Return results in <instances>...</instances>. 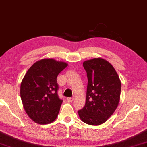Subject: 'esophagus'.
Listing matches in <instances>:
<instances>
[{"label": "esophagus", "instance_id": "esophagus-1", "mask_svg": "<svg viewBox=\"0 0 147 147\" xmlns=\"http://www.w3.org/2000/svg\"><path fill=\"white\" fill-rule=\"evenodd\" d=\"M67 100L69 102H72L74 100V98L73 97H69L67 98Z\"/></svg>", "mask_w": 147, "mask_h": 147}]
</instances>
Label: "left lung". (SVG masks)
Wrapping results in <instances>:
<instances>
[{
  "label": "left lung",
  "instance_id": "obj_1",
  "mask_svg": "<svg viewBox=\"0 0 147 147\" xmlns=\"http://www.w3.org/2000/svg\"><path fill=\"white\" fill-rule=\"evenodd\" d=\"M83 66L88 79L86 102L78 114L85 123L99 125L110 118L118 107L121 82L113 65L103 58L85 61Z\"/></svg>",
  "mask_w": 147,
  "mask_h": 147
}]
</instances>
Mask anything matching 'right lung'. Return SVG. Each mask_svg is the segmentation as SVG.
<instances>
[{
    "label": "right lung",
    "instance_id": "right-lung-1",
    "mask_svg": "<svg viewBox=\"0 0 147 147\" xmlns=\"http://www.w3.org/2000/svg\"><path fill=\"white\" fill-rule=\"evenodd\" d=\"M67 64L53 59L34 63L25 74L20 85V97L26 113L40 125L55 121L62 100L58 94L57 76Z\"/></svg>",
    "mask_w": 147,
    "mask_h": 147
}]
</instances>
